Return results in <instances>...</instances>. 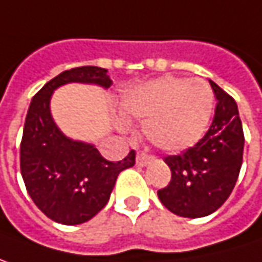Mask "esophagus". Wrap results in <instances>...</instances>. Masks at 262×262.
<instances>
[{
  "instance_id": "34e87169",
  "label": "esophagus",
  "mask_w": 262,
  "mask_h": 262,
  "mask_svg": "<svg viewBox=\"0 0 262 262\" xmlns=\"http://www.w3.org/2000/svg\"><path fill=\"white\" fill-rule=\"evenodd\" d=\"M151 159H153V157H151L150 155H147V153H138V155H136V165H139V166H145Z\"/></svg>"
}]
</instances>
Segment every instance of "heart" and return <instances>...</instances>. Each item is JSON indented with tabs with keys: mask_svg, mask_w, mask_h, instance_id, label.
<instances>
[{
	"mask_svg": "<svg viewBox=\"0 0 262 262\" xmlns=\"http://www.w3.org/2000/svg\"><path fill=\"white\" fill-rule=\"evenodd\" d=\"M214 96L204 81L163 76L124 94L121 111L144 121V135L160 150L181 151L205 133Z\"/></svg>",
	"mask_w": 262,
	"mask_h": 262,
	"instance_id": "obj_1",
	"label": "heart"
}]
</instances>
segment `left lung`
I'll use <instances>...</instances> for the list:
<instances>
[{
	"instance_id": "left-lung-1",
	"label": "left lung",
	"mask_w": 262,
	"mask_h": 262,
	"mask_svg": "<svg viewBox=\"0 0 262 262\" xmlns=\"http://www.w3.org/2000/svg\"><path fill=\"white\" fill-rule=\"evenodd\" d=\"M217 99L210 129L180 155L166 156L171 181L157 190L160 202L181 217H204L229 198L243 162L245 133L235 100L210 81Z\"/></svg>"
}]
</instances>
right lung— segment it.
<instances>
[{"label":"right lung","mask_w":262,"mask_h":262,"mask_svg":"<svg viewBox=\"0 0 262 262\" xmlns=\"http://www.w3.org/2000/svg\"><path fill=\"white\" fill-rule=\"evenodd\" d=\"M106 69L83 66L66 70L37 91L28 107L20 141V174L37 207L54 222L79 225L93 219L109 201L118 174L135 165L132 150L120 162L106 160L91 144L66 138L55 126L49 100L69 82L109 88Z\"/></svg>","instance_id":"right-lung-1"}]
</instances>
